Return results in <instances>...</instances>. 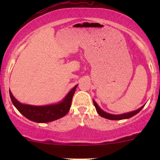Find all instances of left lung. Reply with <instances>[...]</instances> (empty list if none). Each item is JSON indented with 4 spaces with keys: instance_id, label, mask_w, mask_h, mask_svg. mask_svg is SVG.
Returning <instances> with one entry per match:
<instances>
[{
    "instance_id": "8db88e82",
    "label": "left lung",
    "mask_w": 160,
    "mask_h": 160,
    "mask_svg": "<svg viewBox=\"0 0 160 160\" xmlns=\"http://www.w3.org/2000/svg\"><path fill=\"white\" fill-rule=\"evenodd\" d=\"M93 103H94V105L97 112H98V113L101 116V117H104V118L108 119V120H123V119H128L130 118V117L135 116V114H137V113H138V112H140L141 111V109L144 108V106H142V107L139 108V109H138L135 111L130 112V113H123V114H120V115H113V114H110V113H106V112L102 111V110L98 107V105L96 104V102H95V101H93Z\"/></svg>"
}]
</instances>
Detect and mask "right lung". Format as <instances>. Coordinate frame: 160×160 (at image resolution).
Listing matches in <instances>:
<instances>
[{"label":"right lung","instance_id":"obj_1","mask_svg":"<svg viewBox=\"0 0 160 160\" xmlns=\"http://www.w3.org/2000/svg\"><path fill=\"white\" fill-rule=\"evenodd\" d=\"M76 87L77 86H75L70 91L62 102L47 106H32L21 104L14 98L10 91V95L16 109L27 119L36 122H49L62 118L68 113Z\"/></svg>","mask_w":160,"mask_h":160}]
</instances>
